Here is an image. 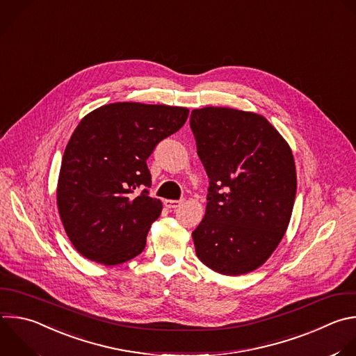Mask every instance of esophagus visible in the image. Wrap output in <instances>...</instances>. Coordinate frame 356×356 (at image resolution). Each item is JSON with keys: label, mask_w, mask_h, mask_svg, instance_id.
Returning <instances> with one entry per match:
<instances>
[{"label": "esophagus", "mask_w": 356, "mask_h": 356, "mask_svg": "<svg viewBox=\"0 0 356 356\" xmlns=\"http://www.w3.org/2000/svg\"><path fill=\"white\" fill-rule=\"evenodd\" d=\"M181 202H183L181 200H165V202H163V204H165L168 208H170V209H172V208H177V207H180V205H181Z\"/></svg>", "instance_id": "34e87169"}]
</instances>
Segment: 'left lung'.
<instances>
[{
  "label": "left lung",
  "instance_id": "1",
  "mask_svg": "<svg viewBox=\"0 0 356 356\" xmlns=\"http://www.w3.org/2000/svg\"><path fill=\"white\" fill-rule=\"evenodd\" d=\"M190 127L209 179L205 215L193 232L197 257L223 275L248 274L288 229L296 195L292 151L252 111L194 108Z\"/></svg>",
  "mask_w": 356,
  "mask_h": 356
}]
</instances>
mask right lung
I'll use <instances>...</instances> for the list:
<instances>
[{
  "label": "right lung",
  "instance_id": "obj_1",
  "mask_svg": "<svg viewBox=\"0 0 356 356\" xmlns=\"http://www.w3.org/2000/svg\"><path fill=\"white\" fill-rule=\"evenodd\" d=\"M187 117L186 107L118 102L82 118L64 151L57 184L58 213L79 254L117 266L143 253L162 211L147 188V159Z\"/></svg>",
  "mask_w": 356,
  "mask_h": 356
}]
</instances>
